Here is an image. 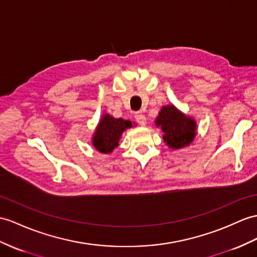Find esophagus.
I'll list each match as a JSON object with an SVG mask.
<instances>
[{
  "instance_id": "34e87169",
  "label": "esophagus",
  "mask_w": 257,
  "mask_h": 257,
  "mask_svg": "<svg viewBox=\"0 0 257 257\" xmlns=\"http://www.w3.org/2000/svg\"><path fill=\"white\" fill-rule=\"evenodd\" d=\"M135 120L140 125H142V126H145L146 125V117L142 112H137V113H135Z\"/></svg>"
}]
</instances>
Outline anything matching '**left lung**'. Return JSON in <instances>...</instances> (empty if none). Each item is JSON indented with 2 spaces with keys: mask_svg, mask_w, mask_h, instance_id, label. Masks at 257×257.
<instances>
[{
  "mask_svg": "<svg viewBox=\"0 0 257 257\" xmlns=\"http://www.w3.org/2000/svg\"><path fill=\"white\" fill-rule=\"evenodd\" d=\"M156 125L161 127L164 142L172 149L189 146L196 135L195 120L182 113L173 104L161 108Z\"/></svg>",
  "mask_w": 257,
  "mask_h": 257,
  "instance_id": "obj_1",
  "label": "left lung"
}]
</instances>
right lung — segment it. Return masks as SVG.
Instances as JSON below:
<instances>
[{
	"mask_svg": "<svg viewBox=\"0 0 257 257\" xmlns=\"http://www.w3.org/2000/svg\"><path fill=\"white\" fill-rule=\"evenodd\" d=\"M131 127H132L131 121L115 118L105 113L96 127L95 134L92 136V145L100 153L110 154L117 147L122 133Z\"/></svg>",
	"mask_w": 257,
	"mask_h": 257,
	"instance_id": "right-lung-1",
	"label": "right lung"
}]
</instances>
